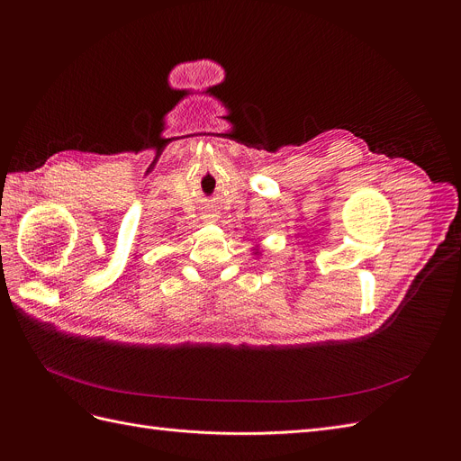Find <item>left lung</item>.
Listing matches in <instances>:
<instances>
[{
    "mask_svg": "<svg viewBox=\"0 0 461 461\" xmlns=\"http://www.w3.org/2000/svg\"><path fill=\"white\" fill-rule=\"evenodd\" d=\"M254 254H256V256H259V249H258V247H254Z\"/></svg>",
    "mask_w": 461,
    "mask_h": 461,
    "instance_id": "left-lung-1",
    "label": "left lung"
}]
</instances>
